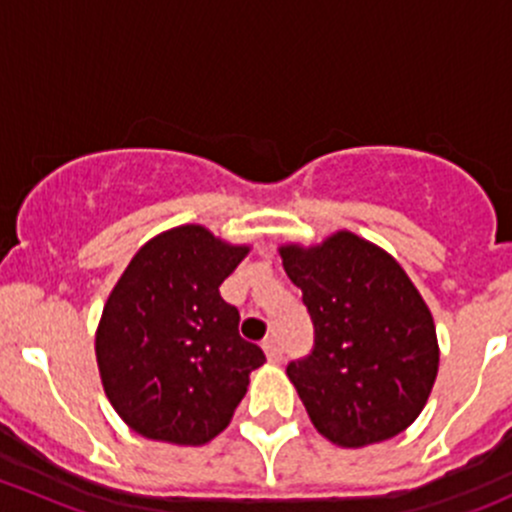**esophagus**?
<instances>
[{
	"instance_id": "34e87169",
	"label": "esophagus",
	"mask_w": 512,
	"mask_h": 512,
	"mask_svg": "<svg viewBox=\"0 0 512 512\" xmlns=\"http://www.w3.org/2000/svg\"><path fill=\"white\" fill-rule=\"evenodd\" d=\"M262 349H265L267 361H272V364L282 361V347H280V342H277V339H267V342L262 344Z\"/></svg>"
}]
</instances>
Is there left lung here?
I'll return each mask as SVG.
<instances>
[{
	"instance_id": "left-lung-1",
	"label": "left lung",
	"mask_w": 512,
	"mask_h": 512,
	"mask_svg": "<svg viewBox=\"0 0 512 512\" xmlns=\"http://www.w3.org/2000/svg\"><path fill=\"white\" fill-rule=\"evenodd\" d=\"M280 255L314 327L312 352L289 361L287 376L317 431L359 448L411 426L436 381L438 344L399 262L352 232Z\"/></svg>"
}]
</instances>
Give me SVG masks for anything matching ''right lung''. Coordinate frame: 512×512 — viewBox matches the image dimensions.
Wrapping results in <instances>:
<instances>
[{
  "mask_svg": "<svg viewBox=\"0 0 512 512\" xmlns=\"http://www.w3.org/2000/svg\"><path fill=\"white\" fill-rule=\"evenodd\" d=\"M247 247L183 225L143 245L96 332L103 389L118 416L156 441L200 446L230 423L265 352L240 337L220 285Z\"/></svg>",
  "mask_w": 512,
  "mask_h": 512,
  "instance_id": "add662e5",
  "label": "right lung"
}]
</instances>
